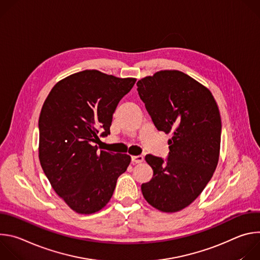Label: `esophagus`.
<instances>
[{
  "label": "esophagus",
  "mask_w": 260,
  "mask_h": 260,
  "mask_svg": "<svg viewBox=\"0 0 260 260\" xmlns=\"http://www.w3.org/2000/svg\"><path fill=\"white\" fill-rule=\"evenodd\" d=\"M144 160L143 155H133L132 156V162L133 164H140Z\"/></svg>",
  "instance_id": "1"
}]
</instances>
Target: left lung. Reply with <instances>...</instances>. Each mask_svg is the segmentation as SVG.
<instances>
[{
  "label": "left lung",
  "mask_w": 260,
  "mask_h": 260,
  "mask_svg": "<svg viewBox=\"0 0 260 260\" xmlns=\"http://www.w3.org/2000/svg\"><path fill=\"white\" fill-rule=\"evenodd\" d=\"M140 99L158 131L172 133L167 159L147 154L152 179L143 197L173 213L189 206L211 180L219 159L221 118L211 91L180 71H160L137 82Z\"/></svg>",
  "instance_id": "left-lung-1"
}]
</instances>
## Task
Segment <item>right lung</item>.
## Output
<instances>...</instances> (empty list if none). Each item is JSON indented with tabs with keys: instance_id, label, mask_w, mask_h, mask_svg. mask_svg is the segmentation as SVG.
<instances>
[{
	"instance_id": "obj_1",
	"label": "right lung",
	"mask_w": 260,
	"mask_h": 260,
	"mask_svg": "<svg viewBox=\"0 0 260 260\" xmlns=\"http://www.w3.org/2000/svg\"><path fill=\"white\" fill-rule=\"evenodd\" d=\"M135 78L85 70L60 80L39 117V159L54 191L79 214H92L112 198L131 156L98 152L92 143L110 134L119 101Z\"/></svg>"
}]
</instances>
